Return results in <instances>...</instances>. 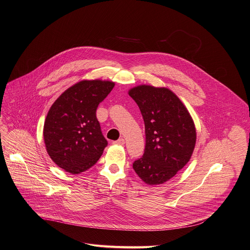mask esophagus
I'll list each match as a JSON object with an SVG mask.
<instances>
[{
	"label": "esophagus",
	"instance_id": "obj_1",
	"mask_svg": "<svg viewBox=\"0 0 250 250\" xmlns=\"http://www.w3.org/2000/svg\"><path fill=\"white\" fill-rule=\"evenodd\" d=\"M114 144H116V145H125V139L120 138L119 140H117V141H115L114 142Z\"/></svg>",
	"mask_w": 250,
	"mask_h": 250
}]
</instances>
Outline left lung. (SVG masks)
I'll return each instance as SVG.
<instances>
[{"instance_id": "8db88e82", "label": "left lung", "mask_w": 250, "mask_h": 250, "mask_svg": "<svg viewBox=\"0 0 250 250\" xmlns=\"http://www.w3.org/2000/svg\"><path fill=\"white\" fill-rule=\"evenodd\" d=\"M128 95L140 108L146 132L145 152L134 161L133 169L148 185L163 184L191 159L196 141L194 121L179 98L165 87L139 85Z\"/></svg>"}]
</instances>
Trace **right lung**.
I'll use <instances>...</instances> for the list:
<instances>
[{"mask_svg":"<svg viewBox=\"0 0 250 250\" xmlns=\"http://www.w3.org/2000/svg\"><path fill=\"white\" fill-rule=\"evenodd\" d=\"M114 86L109 81H82L63 92L51 106L43 135L47 152L59 167L79 174L100 159L107 141L96 111Z\"/></svg>","mask_w":250,"mask_h":250,"instance_id":"add662e5","label":"right lung"}]
</instances>
